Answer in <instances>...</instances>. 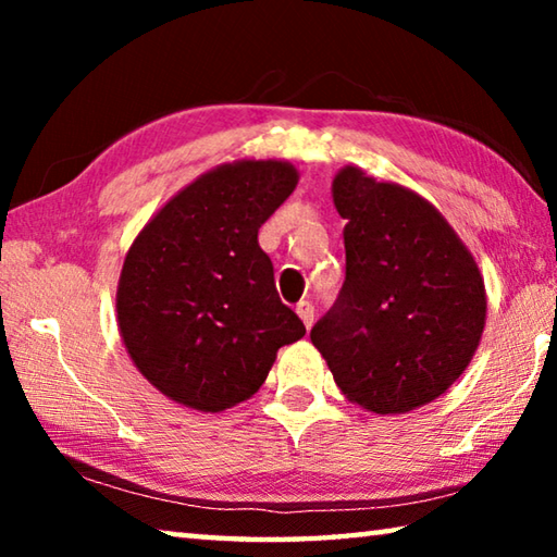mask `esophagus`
<instances>
[{"label": "esophagus", "instance_id": "34e87169", "mask_svg": "<svg viewBox=\"0 0 557 557\" xmlns=\"http://www.w3.org/2000/svg\"><path fill=\"white\" fill-rule=\"evenodd\" d=\"M297 314H299L301 322H305L307 329H312V324H314V305H312V301H307V299L299 301Z\"/></svg>", "mask_w": 557, "mask_h": 557}]
</instances>
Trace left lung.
<instances>
[{
  "label": "left lung",
  "instance_id": "obj_1",
  "mask_svg": "<svg viewBox=\"0 0 557 557\" xmlns=\"http://www.w3.org/2000/svg\"><path fill=\"white\" fill-rule=\"evenodd\" d=\"M344 225L346 280L312 329L348 400L403 414L437 400L467 371L486 324L474 256L412 188L346 164L332 182Z\"/></svg>",
  "mask_w": 557,
  "mask_h": 557
}]
</instances>
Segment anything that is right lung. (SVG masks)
<instances>
[{
	"mask_svg": "<svg viewBox=\"0 0 557 557\" xmlns=\"http://www.w3.org/2000/svg\"><path fill=\"white\" fill-rule=\"evenodd\" d=\"M297 182L285 159H233L176 191L132 240L115 295L120 336L169 400L228 410L260 391L280 346L305 336L258 245Z\"/></svg>",
	"mask_w": 557,
	"mask_h": 557,
	"instance_id": "1",
	"label": "right lung"
}]
</instances>
